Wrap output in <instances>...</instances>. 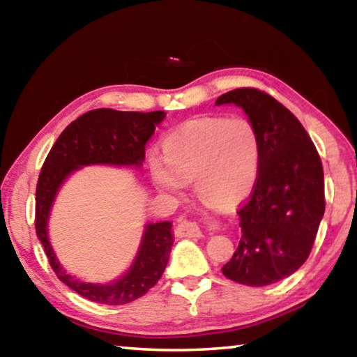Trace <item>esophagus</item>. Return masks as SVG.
Masks as SVG:
<instances>
[{
  "label": "esophagus",
  "instance_id": "esophagus-1",
  "mask_svg": "<svg viewBox=\"0 0 357 357\" xmlns=\"http://www.w3.org/2000/svg\"><path fill=\"white\" fill-rule=\"evenodd\" d=\"M178 234L181 238H202L203 233L197 222L192 220H183L178 225Z\"/></svg>",
  "mask_w": 357,
  "mask_h": 357
}]
</instances>
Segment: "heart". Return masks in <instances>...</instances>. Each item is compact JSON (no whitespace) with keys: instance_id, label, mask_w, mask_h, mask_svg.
Wrapping results in <instances>:
<instances>
[{"instance_id":"heart-1","label":"heart","mask_w":357,"mask_h":357,"mask_svg":"<svg viewBox=\"0 0 357 357\" xmlns=\"http://www.w3.org/2000/svg\"><path fill=\"white\" fill-rule=\"evenodd\" d=\"M261 159V140L249 119L200 118L165 135L162 155L148 157V173L162 193L181 195L193 181L204 202L228 208L250 197Z\"/></svg>"}]
</instances>
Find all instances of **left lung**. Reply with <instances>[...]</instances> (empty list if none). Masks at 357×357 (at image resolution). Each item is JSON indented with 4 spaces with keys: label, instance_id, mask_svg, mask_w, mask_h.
<instances>
[{
    "label": "left lung",
    "instance_id": "obj_1",
    "mask_svg": "<svg viewBox=\"0 0 357 357\" xmlns=\"http://www.w3.org/2000/svg\"><path fill=\"white\" fill-rule=\"evenodd\" d=\"M243 108L261 140L263 159L249 203L238 211L241 239L223 266L229 280L266 287L298 271L324 215L321 159L298 118L269 94L239 88L215 105Z\"/></svg>",
    "mask_w": 357,
    "mask_h": 357
}]
</instances>
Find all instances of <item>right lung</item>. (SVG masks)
Returning a JSON list of instances; mask_svg holds the SVG:
<instances>
[{
	"label": "right lung",
	"instance_id": "obj_1",
	"mask_svg": "<svg viewBox=\"0 0 357 357\" xmlns=\"http://www.w3.org/2000/svg\"><path fill=\"white\" fill-rule=\"evenodd\" d=\"M165 116V112H118L112 108L84 113L58 137L40 170L36 189V233L58 279L98 304H129L159 282L174 243L172 222L144 223L140 245L129 269L112 282L93 283L68 273L53 250L48 236L53 203L70 174L83 167L142 168L146 142Z\"/></svg>",
	"mask_w": 357,
	"mask_h": 357
}]
</instances>
